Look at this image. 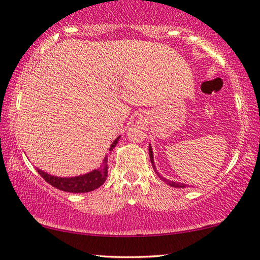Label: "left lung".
<instances>
[{
	"mask_svg": "<svg viewBox=\"0 0 260 260\" xmlns=\"http://www.w3.org/2000/svg\"><path fill=\"white\" fill-rule=\"evenodd\" d=\"M149 158H151V162H152V165H153V168H154V171H155V173L158 174V177L161 179V180H164L166 182L167 185H170V186H172V187H179V188H184V187H186V185L185 184H180V182H174V181H171V180H168V179H166V178H164V177H161V175H160L158 172H156V168H155V166H154V160H153V152H152V147L151 146H149Z\"/></svg>",
	"mask_w": 260,
	"mask_h": 260,
	"instance_id": "obj_1",
	"label": "left lung"
}]
</instances>
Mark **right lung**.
I'll return each instance as SVG.
<instances>
[{
	"label": "right lung",
	"mask_w": 260,
	"mask_h": 260,
	"mask_svg": "<svg viewBox=\"0 0 260 260\" xmlns=\"http://www.w3.org/2000/svg\"><path fill=\"white\" fill-rule=\"evenodd\" d=\"M119 138H116L115 140L113 141L109 151H112V149L115 147L116 144H118ZM107 162H108V158L107 155H106L100 168L89 172V173L87 174L79 175V177H73V178L54 177V175H50L41 170H38V172L39 174L41 175L47 182H48V184L54 186V187H56L57 189H61V191H64V192H71V193H85V192L94 191V189L100 187V186L104 184L108 172Z\"/></svg>",
	"instance_id": "obj_1"
}]
</instances>
